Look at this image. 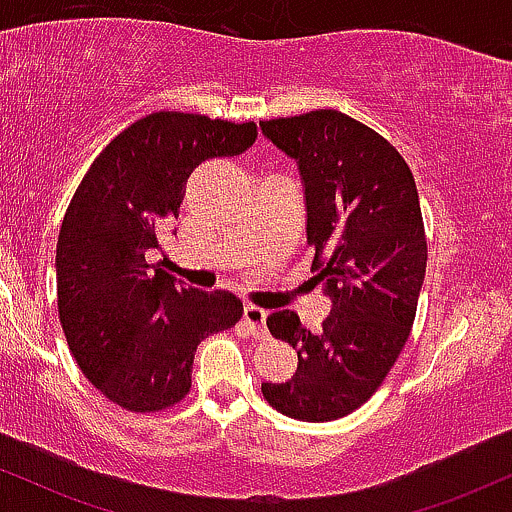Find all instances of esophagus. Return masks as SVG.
<instances>
[{
  "mask_svg": "<svg viewBox=\"0 0 512 512\" xmlns=\"http://www.w3.org/2000/svg\"><path fill=\"white\" fill-rule=\"evenodd\" d=\"M243 317L250 325L252 334H257V337H264V334H267V327H264V322H267V310L257 308V305H245Z\"/></svg>",
  "mask_w": 512,
  "mask_h": 512,
  "instance_id": "obj_1",
  "label": "esophagus"
}]
</instances>
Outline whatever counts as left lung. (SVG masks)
I'll list each match as a JSON object with an SVG mask.
<instances>
[{
	"mask_svg": "<svg viewBox=\"0 0 512 512\" xmlns=\"http://www.w3.org/2000/svg\"><path fill=\"white\" fill-rule=\"evenodd\" d=\"M260 127L296 158L313 269L332 298L317 332L293 310L267 317L272 337L298 351V370L262 383V395L291 419H342L383 385L414 325L428 257L419 192L395 146L339 110Z\"/></svg>",
	"mask_w": 512,
	"mask_h": 512,
	"instance_id": "left-lung-1",
	"label": "left lung"
}]
</instances>
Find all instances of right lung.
<instances>
[{"mask_svg":"<svg viewBox=\"0 0 512 512\" xmlns=\"http://www.w3.org/2000/svg\"><path fill=\"white\" fill-rule=\"evenodd\" d=\"M255 139V122L161 110L117 134L76 187L57 238V308L79 368L117 407L178 404L199 342L243 317L233 293L178 284L154 255L192 170Z\"/></svg>","mask_w":512,"mask_h":512,"instance_id":"right-lung-1","label":"right lung"}]
</instances>
